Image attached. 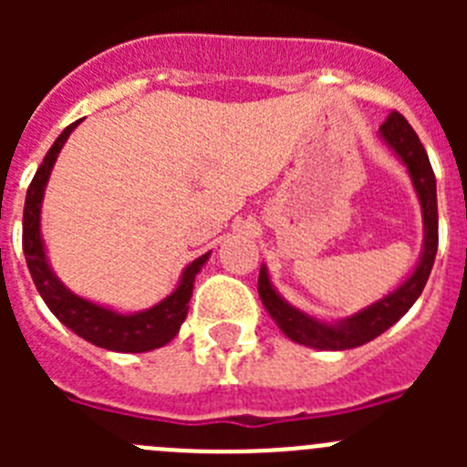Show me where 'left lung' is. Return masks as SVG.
I'll use <instances>...</instances> for the list:
<instances>
[{"label":"left lung","mask_w":467,"mask_h":467,"mask_svg":"<svg viewBox=\"0 0 467 467\" xmlns=\"http://www.w3.org/2000/svg\"><path fill=\"white\" fill-rule=\"evenodd\" d=\"M381 138L390 144V150L402 159V163L410 171L411 182H414L416 193H419L420 210H423V229H426V243H423V254L416 266L414 274L400 285L398 290L383 296L381 301L367 306L365 311L356 313V316L346 317L341 323H320L316 317L306 316V313L296 311L290 306L283 296L274 290L266 266L259 271L257 290L262 296V304L266 311L271 313L278 327L283 329L285 337H290L292 341L308 348L317 350H346L356 348V346L367 344V341L377 339L379 334L386 332L390 325H395L404 313L414 306V301L423 292L431 275L432 264H435L437 254V189H435V172H432L431 161H428L426 150L420 144L419 135L414 133V128L410 121L400 114V111H390L386 121L379 128Z\"/></svg>","instance_id":"8db88e82"}]
</instances>
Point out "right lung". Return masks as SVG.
Segmentation results:
<instances>
[{"mask_svg":"<svg viewBox=\"0 0 467 467\" xmlns=\"http://www.w3.org/2000/svg\"><path fill=\"white\" fill-rule=\"evenodd\" d=\"M79 123V121H77ZM77 123L67 126L60 133V138L53 142L48 154L41 161L39 171L32 177L27 196H25L23 210V253L27 269H30L32 280H35L36 290L41 299L47 301L53 316L63 325H67L74 334H79L81 339L90 344L100 346L107 350H119V353H144V350H154L166 346L168 341L175 339L180 332V325L184 323L189 311V299H192L193 280L201 266L205 264L208 254L193 259L184 269L182 280L177 285V290L168 295L166 299L159 301L156 306L147 311L133 313V316H123V313L109 311L105 306H98L93 301H86L69 292L60 280L53 275L51 266L44 254V243L39 234V213H41V198H44V187L48 182L51 168L56 163L57 154L63 150L65 140L69 138Z\"/></svg>","mask_w":467,"mask_h":467,"instance_id":"1","label":"right lung"}]
</instances>
